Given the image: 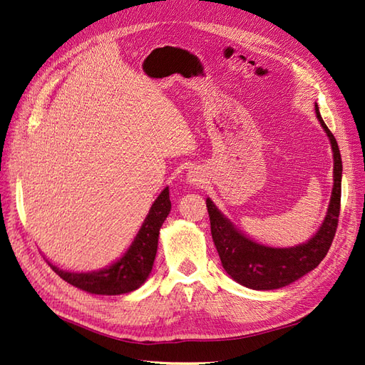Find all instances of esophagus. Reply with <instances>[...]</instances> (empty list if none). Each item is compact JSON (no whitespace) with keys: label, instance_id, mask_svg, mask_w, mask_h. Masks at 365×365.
Instances as JSON below:
<instances>
[{"label":"esophagus","instance_id":"1","mask_svg":"<svg viewBox=\"0 0 365 365\" xmlns=\"http://www.w3.org/2000/svg\"><path fill=\"white\" fill-rule=\"evenodd\" d=\"M189 181L193 182V184H197V181H201V180L197 178V176H196L195 173H192V175H189Z\"/></svg>","mask_w":365,"mask_h":365}]
</instances>
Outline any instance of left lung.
I'll list each match as a JSON object with an SVG mask.
<instances>
[{
  "label": "left lung",
  "instance_id": "obj_1",
  "mask_svg": "<svg viewBox=\"0 0 365 365\" xmlns=\"http://www.w3.org/2000/svg\"><path fill=\"white\" fill-rule=\"evenodd\" d=\"M315 113L334 152V189L323 224L311 239L289 248L262 245L237 230L228 217L219 212L210 197L205 201L212 237L222 267L231 279L250 289L269 291L291 284L317 268L332 245L339 216L342 163L338 143L323 121L318 105H315Z\"/></svg>",
  "mask_w": 365,
  "mask_h": 365
}]
</instances>
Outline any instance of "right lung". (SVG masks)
I'll return each mask as SVG.
<instances>
[{
	"mask_svg": "<svg viewBox=\"0 0 365 365\" xmlns=\"http://www.w3.org/2000/svg\"><path fill=\"white\" fill-rule=\"evenodd\" d=\"M169 187L158 195L149 213L128 251L109 267L91 272H73L58 268L50 263V268L61 279L82 291L97 295H120L138 289L149 277L158 248V236L163 222L170 213Z\"/></svg>",
	"mask_w": 365,
	"mask_h": 365,
	"instance_id": "1",
	"label": "right lung"
}]
</instances>
